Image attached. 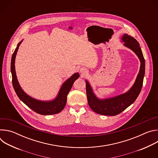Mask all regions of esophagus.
<instances>
[{
  "mask_svg": "<svg viewBox=\"0 0 158 158\" xmlns=\"http://www.w3.org/2000/svg\"><path fill=\"white\" fill-rule=\"evenodd\" d=\"M80 72L82 74V75H84V76L86 75L87 74V73H88L87 70L85 68V67H82V68L80 69Z\"/></svg>",
  "mask_w": 158,
  "mask_h": 158,
  "instance_id": "obj_1",
  "label": "esophagus"
}]
</instances>
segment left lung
<instances>
[{
	"label": "left lung",
	"instance_id": "1",
	"mask_svg": "<svg viewBox=\"0 0 158 158\" xmlns=\"http://www.w3.org/2000/svg\"><path fill=\"white\" fill-rule=\"evenodd\" d=\"M123 45L132 50L138 57L140 69L133 85L126 93L106 99H99L94 93L93 88L85 80L86 94L89 106L98 114L106 116H116L131 105L138 97L143 86L145 74V60L139 42L134 37L124 34L121 37Z\"/></svg>",
	"mask_w": 158,
	"mask_h": 158
}]
</instances>
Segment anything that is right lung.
<instances>
[{
    "instance_id": "1",
    "label": "right lung",
    "mask_w": 158,
    "mask_h": 158,
    "mask_svg": "<svg viewBox=\"0 0 158 158\" xmlns=\"http://www.w3.org/2000/svg\"><path fill=\"white\" fill-rule=\"evenodd\" d=\"M22 41L23 40H22L17 44V48L12 54L10 65L12 84L17 96L26 105L38 114L42 115H51L59 113L64 108L67 102V94L71 89L74 81L79 78V74L78 73H74L69 79H67L62 84L57 96L53 100L47 101H40L29 96L21 88L18 82L15 69V60L16 54L19 49V47Z\"/></svg>"
}]
</instances>
